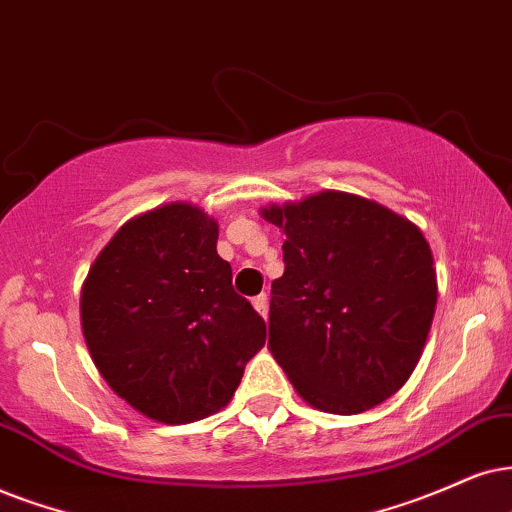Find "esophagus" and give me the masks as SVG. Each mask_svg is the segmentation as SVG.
I'll return each instance as SVG.
<instances>
[{
    "instance_id": "1",
    "label": "esophagus",
    "mask_w": 512,
    "mask_h": 512,
    "mask_svg": "<svg viewBox=\"0 0 512 512\" xmlns=\"http://www.w3.org/2000/svg\"><path fill=\"white\" fill-rule=\"evenodd\" d=\"M252 307L257 309V314L267 319V314H269V297L264 295V293L257 295V297H252Z\"/></svg>"
}]
</instances>
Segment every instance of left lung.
Here are the masks:
<instances>
[{
	"instance_id": "8db88e82",
	"label": "left lung",
	"mask_w": 512,
	"mask_h": 512,
	"mask_svg": "<svg viewBox=\"0 0 512 512\" xmlns=\"http://www.w3.org/2000/svg\"><path fill=\"white\" fill-rule=\"evenodd\" d=\"M260 215L286 234L267 347L295 392L338 416L392 397L418 366L437 307L423 231L345 191L271 203Z\"/></svg>"
}]
</instances>
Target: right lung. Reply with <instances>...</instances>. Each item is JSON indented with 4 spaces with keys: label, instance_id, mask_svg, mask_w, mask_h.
<instances>
[{
    "label": "right lung",
    "instance_id": "right-lung-1",
    "mask_svg": "<svg viewBox=\"0 0 512 512\" xmlns=\"http://www.w3.org/2000/svg\"><path fill=\"white\" fill-rule=\"evenodd\" d=\"M217 238V219L198 205H158L115 231L82 283L89 357L120 399L158 423L224 409L267 340Z\"/></svg>",
    "mask_w": 512,
    "mask_h": 512
}]
</instances>
